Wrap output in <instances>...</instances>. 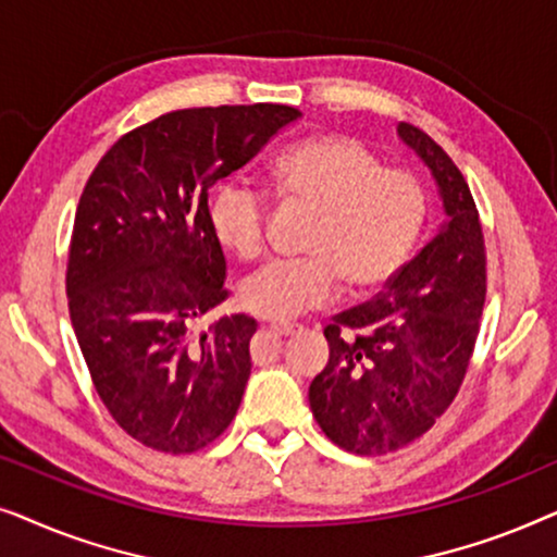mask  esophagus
<instances>
[{
  "mask_svg": "<svg viewBox=\"0 0 557 557\" xmlns=\"http://www.w3.org/2000/svg\"><path fill=\"white\" fill-rule=\"evenodd\" d=\"M269 330L281 334V337H292V334H299L301 332V326L299 324H292V322H271Z\"/></svg>",
  "mask_w": 557,
  "mask_h": 557,
  "instance_id": "1",
  "label": "esophagus"
}]
</instances>
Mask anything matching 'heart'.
I'll use <instances>...</instances> for the list:
<instances>
[{"mask_svg":"<svg viewBox=\"0 0 557 557\" xmlns=\"http://www.w3.org/2000/svg\"><path fill=\"white\" fill-rule=\"evenodd\" d=\"M273 187L317 210L309 256L271 261L240 286V304L263 319L319 307L337 292H375L408 263L429 220V193L413 172L385 170L370 147L345 134H317L286 147L271 166ZM215 240L240 261L261 256L265 197L240 180L218 185L208 205Z\"/></svg>","mask_w":557,"mask_h":557,"instance_id":"heart-1","label":"heart"}]
</instances>
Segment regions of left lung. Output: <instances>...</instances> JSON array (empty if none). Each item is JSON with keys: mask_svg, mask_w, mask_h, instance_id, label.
Masks as SVG:
<instances>
[{"mask_svg": "<svg viewBox=\"0 0 557 557\" xmlns=\"http://www.w3.org/2000/svg\"><path fill=\"white\" fill-rule=\"evenodd\" d=\"M398 136L431 170L446 220L377 299L324 330L330 362L311 380L309 406L326 436L357 456L398 451L451 406L486 294L484 235L467 180L421 128L398 124Z\"/></svg>", "mask_w": 557, "mask_h": 557, "instance_id": "left-lung-1", "label": "left lung"}]
</instances>
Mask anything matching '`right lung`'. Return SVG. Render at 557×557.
<instances>
[{
    "instance_id": "right-lung-1",
    "label": "right lung",
    "mask_w": 557,
    "mask_h": 557,
    "mask_svg": "<svg viewBox=\"0 0 557 557\" xmlns=\"http://www.w3.org/2000/svg\"><path fill=\"white\" fill-rule=\"evenodd\" d=\"M296 119L278 103L164 113L121 136L83 189L71 322L113 421L154 451H200L238 413L256 322L233 314L195 332L227 296L208 189Z\"/></svg>"
}]
</instances>
